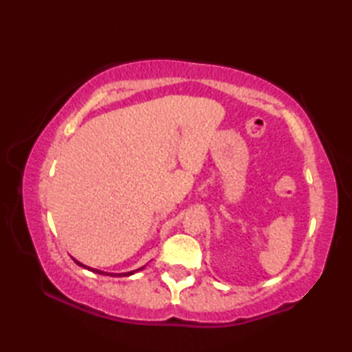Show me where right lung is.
Listing matches in <instances>:
<instances>
[{"instance_id": "add662e5", "label": "right lung", "mask_w": 352, "mask_h": 352, "mask_svg": "<svg viewBox=\"0 0 352 352\" xmlns=\"http://www.w3.org/2000/svg\"><path fill=\"white\" fill-rule=\"evenodd\" d=\"M74 262L77 265H80V267H83V269H87V270H90V272H93V273H99V275H107V276H130V275H133V273H136V272H140V270H142L144 269L146 265H142V267H140V269H136V270H132V272H127V273H107V272H102V270H98V269H91V267H87L85 264H82V262H79V261H76L74 259Z\"/></svg>"}]
</instances>
